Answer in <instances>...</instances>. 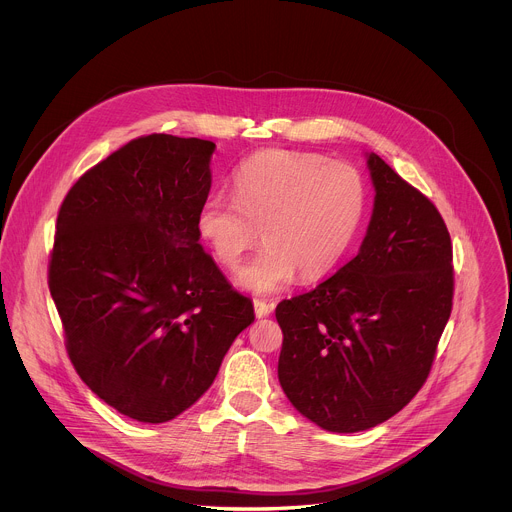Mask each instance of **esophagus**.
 I'll list each match as a JSON object with an SVG mask.
<instances>
[{
	"mask_svg": "<svg viewBox=\"0 0 512 512\" xmlns=\"http://www.w3.org/2000/svg\"><path fill=\"white\" fill-rule=\"evenodd\" d=\"M272 305L270 303H266L264 299H254V313H256V317L258 319H262V317H268L270 313H272Z\"/></svg>",
	"mask_w": 512,
	"mask_h": 512,
	"instance_id": "obj_1",
	"label": "esophagus"
}]
</instances>
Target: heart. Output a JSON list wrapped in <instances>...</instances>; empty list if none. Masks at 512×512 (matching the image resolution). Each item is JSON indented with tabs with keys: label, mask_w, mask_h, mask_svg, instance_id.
<instances>
[{
	"label": "heart",
	"mask_w": 512,
	"mask_h": 512,
	"mask_svg": "<svg viewBox=\"0 0 512 512\" xmlns=\"http://www.w3.org/2000/svg\"><path fill=\"white\" fill-rule=\"evenodd\" d=\"M365 209V179L353 165L268 149L236 169L234 195L217 189L203 199L197 230L226 268H236L262 232L264 248L238 270L236 282L266 295L290 286L297 274L305 282L329 274L353 244Z\"/></svg>",
	"instance_id": "heart-1"
}]
</instances>
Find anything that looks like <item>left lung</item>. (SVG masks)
<instances>
[{
  "label": "left lung",
  "mask_w": 512,
  "mask_h": 512,
  "mask_svg": "<svg viewBox=\"0 0 512 512\" xmlns=\"http://www.w3.org/2000/svg\"><path fill=\"white\" fill-rule=\"evenodd\" d=\"M374 207L359 254L315 290L284 299L280 384L327 432L355 434L422 388L451 313V238L434 203L366 153Z\"/></svg>",
  "instance_id": "1"
}]
</instances>
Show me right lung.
Segmentation results:
<instances>
[{"mask_svg":"<svg viewBox=\"0 0 512 512\" xmlns=\"http://www.w3.org/2000/svg\"><path fill=\"white\" fill-rule=\"evenodd\" d=\"M215 147L132 140L74 183L57 217L49 290L69 357L98 398L144 424L191 408L254 321L199 242Z\"/></svg>","mask_w":512,"mask_h":512,"instance_id":"add662e5","label":"right lung"}]
</instances>
